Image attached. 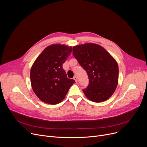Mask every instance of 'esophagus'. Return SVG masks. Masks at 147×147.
<instances>
[{"label": "esophagus", "mask_w": 147, "mask_h": 147, "mask_svg": "<svg viewBox=\"0 0 147 147\" xmlns=\"http://www.w3.org/2000/svg\"><path fill=\"white\" fill-rule=\"evenodd\" d=\"M73 79L75 80L76 83H77V77L76 76H74V77H73Z\"/></svg>", "instance_id": "esophagus-1"}]
</instances>
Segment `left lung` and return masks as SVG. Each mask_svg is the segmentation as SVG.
<instances>
[{
    "instance_id": "1",
    "label": "left lung",
    "mask_w": 147,
    "mask_h": 147,
    "mask_svg": "<svg viewBox=\"0 0 147 147\" xmlns=\"http://www.w3.org/2000/svg\"><path fill=\"white\" fill-rule=\"evenodd\" d=\"M73 54L86 71L89 83L83 89L88 99L94 102L108 99L118 83V65L99 45L87 43L73 47Z\"/></svg>"
}]
</instances>
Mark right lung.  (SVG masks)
I'll return each instance as SVG.
<instances>
[{
    "label": "right lung",
    "mask_w": 147,
    "mask_h": 147,
    "mask_svg": "<svg viewBox=\"0 0 147 147\" xmlns=\"http://www.w3.org/2000/svg\"><path fill=\"white\" fill-rule=\"evenodd\" d=\"M72 47L53 44L45 48L32 66L30 77L32 89L42 102L54 105L61 102L70 87L76 83L68 79L63 64Z\"/></svg>",
    "instance_id": "right-lung-1"
}]
</instances>
